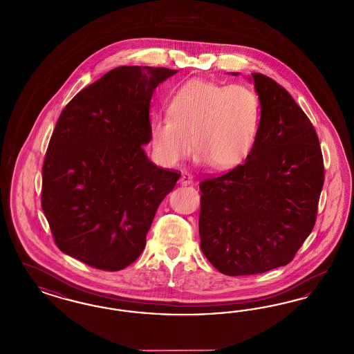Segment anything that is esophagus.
<instances>
[{
    "instance_id": "obj_1",
    "label": "esophagus",
    "mask_w": 354,
    "mask_h": 354,
    "mask_svg": "<svg viewBox=\"0 0 354 354\" xmlns=\"http://www.w3.org/2000/svg\"><path fill=\"white\" fill-rule=\"evenodd\" d=\"M179 182L180 184H192L194 182V176L189 174V172H187V171H184L182 172V175H180V179H179Z\"/></svg>"
}]
</instances>
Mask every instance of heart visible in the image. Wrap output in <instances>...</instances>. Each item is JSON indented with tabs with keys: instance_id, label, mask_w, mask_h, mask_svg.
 <instances>
[{
	"instance_id": "b5f03b06",
	"label": "heart",
	"mask_w": 354,
	"mask_h": 354,
	"mask_svg": "<svg viewBox=\"0 0 354 354\" xmlns=\"http://www.w3.org/2000/svg\"><path fill=\"white\" fill-rule=\"evenodd\" d=\"M259 122L261 100L253 88L194 79L171 97L169 114L153 118V156L159 165L174 167L195 145L200 162L229 170L252 153Z\"/></svg>"
}]
</instances>
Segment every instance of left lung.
I'll return each instance as SVG.
<instances>
[{
  "label": "left lung",
  "instance_id": "1",
  "mask_svg": "<svg viewBox=\"0 0 354 354\" xmlns=\"http://www.w3.org/2000/svg\"><path fill=\"white\" fill-rule=\"evenodd\" d=\"M252 77L261 100L254 147L242 165L200 182V248L229 277L290 263L315 227L324 184L322 147L307 114L269 76Z\"/></svg>",
  "mask_w": 354,
  "mask_h": 354
}]
</instances>
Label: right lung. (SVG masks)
Segmentation results:
<instances>
[{"label":"right lung","instance_id":"obj_1","mask_svg":"<svg viewBox=\"0 0 354 354\" xmlns=\"http://www.w3.org/2000/svg\"><path fill=\"white\" fill-rule=\"evenodd\" d=\"M178 70L122 66L66 105L42 167V209L57 248L85 265L118 271L141 255L162 200L180 172L156 167L150 101Z\"/></svg>","mask_w":354,"mask_h":354}]
</instances>
